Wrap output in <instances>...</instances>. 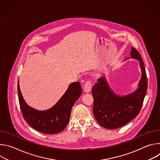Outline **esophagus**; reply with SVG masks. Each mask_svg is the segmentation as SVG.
Instances as JSON below:
<instances>
[{
  "label": "esophagus",
  "mask_w": 160,
  "mask_h": 160,
  "mask_svg": "<svg viewBox=\"0 0 160 160\" xmlns=\"http://www.w3.org/2000/svg\"><path fill=\"white\" fill-rule=\"evenodd\" d=\"M91 88H92V83H91V82L90 80H88L87 82H85L84 86H83V90H84V92H89Z\"/></svg>",
  "instance_id": "1"
}]
</instances>
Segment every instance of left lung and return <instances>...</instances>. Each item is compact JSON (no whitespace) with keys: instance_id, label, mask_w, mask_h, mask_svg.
Wrapping results in <instances>:
<instances>
[{"instance_id":"1","label":"left lung","mask_w":160,"mask_h":160,"mask_svg":"<svg viewBox=\"0 0 160 160\" xmlns=\"http://www.w3.org/2000/svg\"><path fill=\"white\" fill-rule=\"evenodd\" d=\"M130 58L139 61L142 72L138 88L135 92L124 96H118L112 92L104 77L99 78L92 87L94 115L97 122L104 128H120L132 120L141 109L148 89L146 72L141 54L132 47Z\"/></svg>"}]
</instances>
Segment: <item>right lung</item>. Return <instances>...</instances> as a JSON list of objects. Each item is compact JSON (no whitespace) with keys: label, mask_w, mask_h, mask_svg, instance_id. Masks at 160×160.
Listing matches in <instances>:
<instances>
[{"label":"right lung","mask_w":160,"mask_h":160,"mask_svg":"<svg viewBox=\"0 0 160 160\" xmlns=\"http://www.w3.org/2000/svg\"><path fill=\"white\" fill-rule=\"evenodd\" d=\"M18 93L20 109L25 121L34 129L46 134H55L62 131L69 122L71 110L82 93L79 82L71 83L58 102L51 108L38 111L29 106L25 101L18 82Z\"/></svg>","instance_id":"obj_1"}]
</instances>
